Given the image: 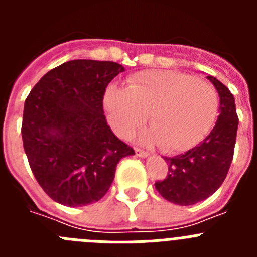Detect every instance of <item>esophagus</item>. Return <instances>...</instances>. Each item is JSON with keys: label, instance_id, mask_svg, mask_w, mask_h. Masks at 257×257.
Wrapping results in <instances>:
<instances>
[{"label": "esophagus", "instance_id": "esophagus-1", "mask_svg": "<svg viewBox=\"0 0 257 257\" xmlns=\"http://www.w3.org/2000/svg\"><path fill=\"white\" fill-rule=\"evenodd\" d=\"M135 154L138 157H147L148 156V152L143 151V149H140V148H135Z\"/></svg>", "mask_w": 257, "mask_h": 257}]
</instances>
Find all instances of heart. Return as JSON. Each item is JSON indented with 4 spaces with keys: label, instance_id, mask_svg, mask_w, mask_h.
<instances>
[{
    "label": "heart",
    "instance_id": "heart-1",
    "mask_svg": "<svg viewBox=\"0 0 257 257\" xmlns=\"http://www.w3.org/2000/svg\"><path fill=\"white\" fill-rule=\"evenodd\" d=\"M108 121L119 136L143 126L147 140L166 152H181L201 142L216 121L219 95L211 83L175 70H147L128 79L127 90L109 86L104 95Z\"/></svg>",
    "mask_w": 257,
    "mask_h": 257
}]
</instances>
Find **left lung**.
<instances>
[{"mask_svg":"<svg viewBox=\"0 0 257 257\" xmlns=\"http://www.w3.org/2000/svg\"><path fill=\"white\" fill-rule=\"evenodd\" d=\"M220 96L219 117L203 142L185 153L166 157L169 172L154 183L161 196L171 203L190 206L212 196L220 188L234 156L238 115L234 96L224 83L207 76Z\"/></svg>","mask_w":257,"mask_h":257,"instance_id":"8db88e82","label":"left lung"}]
</instances>
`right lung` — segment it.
Masks as SVG:
<instances>
[{
    "mask_svg": "<svg viewBox=\"0 0 257 257\" xmlns=\"http://www.w3.org/2000/svg\"><path fill=\"white\" fill-rule=\"evenodd\" d=\"M114 61L70 60L47 72L24 104L22 138L47 196L68 207L100 201L121 158L135 154L104 115L106 86L123 72Z\"/></svg>",
    "mask_w": 257,
    "mask_h": 257,
    "instance_id": "1",
    "label": "right lung"
}]
</instances>
